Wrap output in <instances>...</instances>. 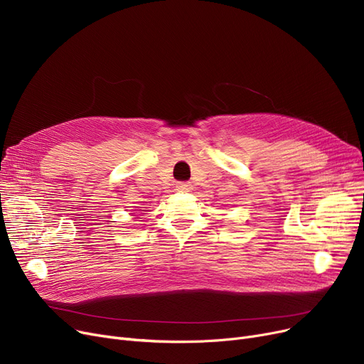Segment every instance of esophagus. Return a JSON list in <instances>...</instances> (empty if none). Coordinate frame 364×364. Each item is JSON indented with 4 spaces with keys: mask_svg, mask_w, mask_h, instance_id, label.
<instances>
[{
    "mask_svg": "<svg viewBox=\"0 0 364 364\" xmlns=\"http://www.w3.org/2000/svg\"><path fill=\"white\" fill-rule=\"evenodd\" d=\"M177 188L180 190V192H188V190L192 188V186H190V183L180 181V183H177Z\"/></svg>",
    "mask_w": 364,
    "mask_h": 364,
    "instance_id": "34e87169",
    "label": "esophagus"
}]
</instances>
